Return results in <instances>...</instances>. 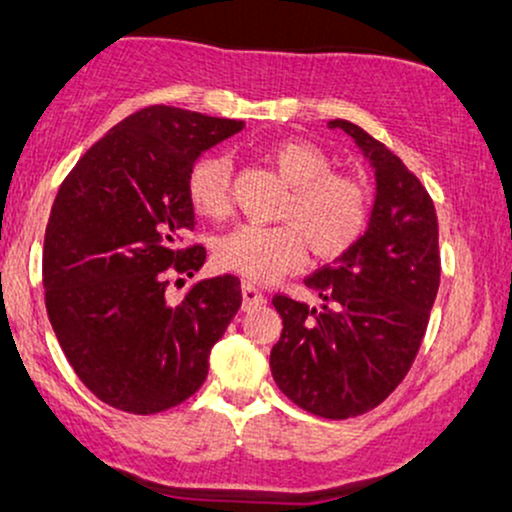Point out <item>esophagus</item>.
I'll return each instance as SVG.
<instances>
[{"mask_svg":"<svg viewBox=\"0 0 512 512\" xmlns=\"http://www.w3.org/2000/svg\"><path fill=\"white\" fill-rule=\"evenodd\" d=\"M242 296H244V311H251V308H258V306H266V294L261 292V289L251 285V282H244L242 285Z\"/></svg>","mask_w":512,"mask_h":512,"instance_id":"esophagus-1","label":"esophagus"}]
</instances>
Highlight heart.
Listing matches in <instances>:
<instances>
[{"label":"heart","mask_w":512,"mask_h":512,"mask_svg":"<svg viewBox=\"0 0 512 512\" xmlns=\"http://www.w3.org/2000/svg\"><path fill=\"white\" fill-rule=\"evenodd\" d=\"M275 168L292 185L280 216L292 223H244L216 244L218 266L254 282H270L304 261V249L318 258L344 254L363 235L370 216L368 187L353 175L332 173V161L311 142L289 140L270 151ZM187 197L204 218L230 213V161L206 154L187 178Z\"/></svg>","instance_id":"b5f03b06"}]
</instances>
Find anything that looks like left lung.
<instances>
[{"label": "left lung", "mask_w": 512, "mask_h": 512, "mask_svg": "<svg viewBox=\"0 0 512 512\" xmlns=\"http://www.w3.org/2000/svg\"><path fill=\"white\" fill-rule=\"evenodd\" d=\"M327 128L344 130L363 151L375 170V204L368 230L304 280L318 306L273 299L282 334L270 370L296 406L346 420L380 406L415 361L439 292V223L399 156L342 118Z\"/></svg>", "instance_id": "8db88e82"}]
</instances>
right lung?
<instances>
[{"label": "right lung", "mask_w": 512, "mask_h": 512, "mask_svg": "<svg viewBox=\"0 0 512 512\" xmlns=\"http://www.w3.org/2000/svg\"><path fill=\"white\" fill-rule=\"evenodd\" d=\"M244 128L175 106H149L106 132L63 180L42 254L49 323L97 399L135 415L178 406L204 384L211 349L242 306L239 277L199 280L182 301L170 275L206 263L182 249L199 156Z\"/></svg>", "instance_id": "obj_1"}]
</instances>
